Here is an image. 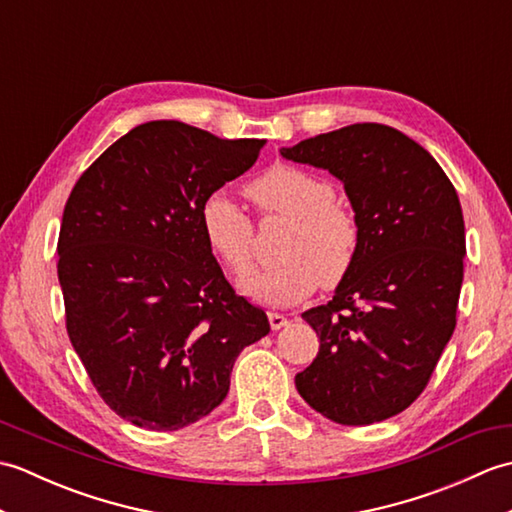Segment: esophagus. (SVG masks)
<instances>
[{
  "label": "esophagus",
  "mask_w": 512,
  "mask_h": 512,
  "mask_svg": "<svg viewBox=\"0 0 512 512\" xmlns=\"http://www.w3.org/2000/svg\"><path fill=\"white\" fill-rule=\"evenodd\" d=\"M268 321H270V328H273V330L286 328V325L290 323V319L284 317V314H279V312H268Z\"/></svg>",
  "instance_id": "obj_1"
}]
</instances>
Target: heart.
I'll return each mask as SVG.
<instances>
[{
    "instance_id": "1",
    "label": "heart",
    "mask_w": 512,
    "mask_h": 512,
    "mask_svg": "<svg viewBox=\"0 0 512 512\" xmlns=\"http://www.w3.org/2000/svg\"><path fill=\"white\" fill-rule=\"evenodd\" d=\"M248 198L264 215L290 217L279 264L248 277L242 290L264 306L284 308L336 286L350 273L358 250L354 215L336 200L330 180L306 169L275 165L246 184ZM206 246L233 275L244 277L255 259V226L226 191L206 195L200 206Z\"/></svg>"
}]
</instances>
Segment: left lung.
I'll return each instance as SVG.
<instances>
[{
	"mask_svg": "<svg viewBox=\"0 0 512 512\" xmlns=\"http://www.w3.org/2000/svg\"><path fill=\"white\" fill-rule=\"evenodd\" d=\"M281 156L339 178L358 226L350 273L325 306L301 314L321 345L297 391L339 424L387 420L422 394L455 330L466 255L458 193L427 149L378 123Z\"/></svg>",
	"mask_w": 512,
	"mask_h": 512,
	"instance_id": "obj_1",
	"label": "left lung"
}]
</instances>
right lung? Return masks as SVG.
I'll use <instances>...</instances> for the list:
<instances>
[{
    "label": "right lung",
    "instance_id": "add662e5",
    "mask_svg": "<svg viewBox=\"0 0 512 512\" xmlns=\"http://www.w3.org/2000/svg\"><path fill=\"white\" fill-rule=\"evenodd\" d=\"M262 147L151 121L107 147L65 202V328L105 405L136 427L178 431L209 416L239 352L270 332L200 228L206 195L253 167Z\"/></svg>",
    "mask_w": 512,
    "mask_h": 512
}]
</instances>
